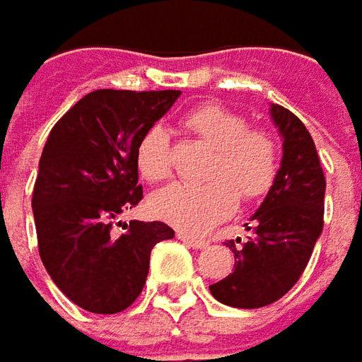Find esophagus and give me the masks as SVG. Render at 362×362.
I'll return each mask as SVG.
<instances>
[{"mask_svg": "<svg viewBox=\"0 0 362 362\" xmlns=\"http://www.w3.org/2000/svg\"><path fill=\"white\" fill-rule=\"evenodd\" d=\"M178 239L184 241L188 247H194V249H204V247H209V239L198 237V235H190V233H184V230L178 233Z\"/></svg>", "mask_w": 362, "mask_h": 362, "instance_id": "esophagus-1", "label": "esophagus"}]
</instances>
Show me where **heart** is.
<instances>
[{
	"instance_id": "obj_1",
	"label": "heart",
	"mask_w": 362,
	"mask_h": 362,
	"mask_svg": "<svg viewBox=\"0 0 362 362\" xmlns=\"http://www.w3.org/2000/svg\"><path fill=\"white\" fill-rule=\"evenodd\" d=\"M186 132L209 148L204 184H174L151 198V211L180 230L202 233L235 211L237 200H259L274 186L279 168L275 137L223 105L209 103L184 117ZM139 174L150 182L172 176V146L164 127L153 125L137 144Z\"/></svg>"
}]
</instances>
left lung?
Returning <instances> with one entry per match:
<instances>
[{"label": "left lung", "mask_w": 362, "mask_h": 362, "mask_svg": "<svg viewBox=\"0 0 362 362\" xmlns=\"http://www.w3.org/2000/svg\"><path fill=\"white\" fill-rule=\"evenodd\" d=\"M272 117L284 137L281 168L247 223L251 237L227 241L233 274L211 286L218 302L245 310L269 306L296 286L324 227L326 178L314 139L290 109L272 105Z\"/></svg>", "instance_id": "left-lung-1"}]
</instances>
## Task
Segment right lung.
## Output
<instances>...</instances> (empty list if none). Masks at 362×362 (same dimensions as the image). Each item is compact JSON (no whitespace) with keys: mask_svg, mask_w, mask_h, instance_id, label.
I'll use <instances>...</instances> for the list:
<instances>
[{"mask_svg":"<svg viewBox=\"0 0 362 362\" xmlns=\"http://www.w3.org/2000/svg\"><path fill=\"white\" fill-rule=\"evenodd\" d=\"M178 97L180 90L99 88L72 105L46 139L32 192L40 257L60 291L87 312L132 306L151 249L174 237L160 221H132L117 237L113 218L144 198L137 144Z\"/></svg>","mask_w":362,"mask_h":362,"instance_id":"add662e5","label":"right lung"}]
</instances>
